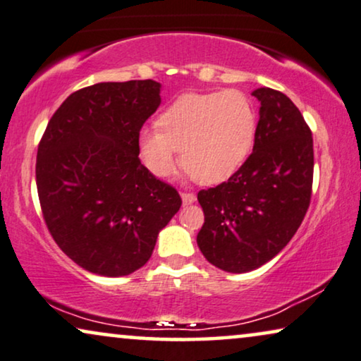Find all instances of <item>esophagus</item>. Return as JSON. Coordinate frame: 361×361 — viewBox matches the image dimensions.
<instances>
[{"mask_svg": "<svg viewBox=\"0 0 361 361\" xmlns=\"http://www.w3.org/2000/svg\"><path fill=\"white\" fill-rule=\"evenodd\" d=\"M181 200H183V204H191L196 201V195L195 193H181Z\"/></svg>", "mask_w": 361, "mask_h": 361, "instance_id": "obj_1", "label": "esophagus"}]
</instances>
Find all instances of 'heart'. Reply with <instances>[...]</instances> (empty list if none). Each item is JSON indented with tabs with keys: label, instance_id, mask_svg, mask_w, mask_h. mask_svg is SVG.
Here are the masks:
<instances>
[{
	"label": "heart",
	"instance_id": "b5f03b06",
	"mask_svg": "<svg viewBox=\"0 0 361 361\" xmlns=\"http://www.w3.org/2000/svg\"><path fill=\"white\" fill-rule=\"evenodd\" d=\"M158 128H143L138 150L148 170L170 176L181 165L201 185H218L233 176L251 155L257 115L239 90L180 95L158 117Z\"/></svg>",
	"mask_w": 361,
	"mask_h": 361
}]
</instances>
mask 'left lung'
Instances as JSON below:
<instances>
[{
    "instance_id": "8db88e82",
    "label": "left lung",
    "mask_w": 361,
    "mask_h": 361,
    "mask_svg": "<svg viewBox=\"0 0 361 361\" xmlns=\"http://www.w3.org/2000/svg\"><path fill=\"white\" fill-rule=\"evenodd\" d=\"M252 153L228 181L201 190L204 213L198 246L213 266L249 272L287 246L309 209L314 140L286 94L261 87Z\"/></svg>"
}]
</instances>
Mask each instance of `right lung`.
<instances>
[{
    "mask_svg": "<svg viewBox=\"0 0 361 361\" xmlns=\"http://www.w3.org/2000/svg\"><path fill=\"white\" fill-rule=\"evenodd\" d=\"M155 80L100 82L71 94L47 123L36 160L46 226L85 271L128 276L145 266L181 206L142 165L138 135L160 107Z\"/></svg>",
    "mask_w": 361,
    "mask_h": 361,
    "instance_id": "right-lung-1",
    "label": "right lung"
}]
</instances>
